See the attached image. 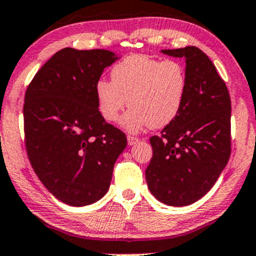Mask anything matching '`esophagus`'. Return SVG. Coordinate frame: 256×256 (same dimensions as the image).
<instances>
[{
	"mask_svg": "<svg viewBox=\"0 0 256 256\" xmlns=\"http://www.w3.org/2000/svg\"><path fill=\"white\" fill-rule=\"evenodd\" d=\"M127 142H128V145H129V146H132V145L136 144V142H139V139H138V138H136V136H127Z\"/></svg>",
	"mask_w": 256,
	"mask_h": 256,
	"instance_id": "1",
	"label": "esophagus"
}]
</instances>
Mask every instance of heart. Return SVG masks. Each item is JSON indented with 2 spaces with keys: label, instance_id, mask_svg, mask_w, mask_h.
<instances>
[{
  "label": "heart",
  "instance_id": "obj_1",
  "mask_svg": "<svg viewBox=\"0 0 256 256\" xmlns=\"http://www.w3.org/2000/svg\"><path fill=\"white\" fill-rule=\"evenodd\" d=\"M111 80L95 84L98 110L107 122L118 120L124 107L130 106L120 126L130 133L145 127L162 128L171 123L182 108L188 78L180 62L158 61L144 54H133L117 62Z\"/></svg>",
  "mask_w": 256,
  "mask_h": 256
}]
</instances>
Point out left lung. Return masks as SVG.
<instances>
[{
    "label": "left lung",
    "instance_id": "left-lung-1",
    "mask_svg": "<svg viewBox=\"0 0 256 256\" xmlns=\"http://www.w3.org/2000/svg\"><path fill=\"white\" fill-rule=\"evenodd\" d=\"M161 52L186 60L188 86L177 117L160 136H151L154 152L145 177L158 202L186 206L212 188L230 160V98L214 63L200 48Z\"/></svg>",
    "mask_w": 256,
    "mask_h": 256
}]
</instances>
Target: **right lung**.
I'll return each mask as SVG.
<instances>
[{
	"label": "right lung",
	"instance_id": "1",
	"mask_svg": "<svg viewBox=\"0 0 256 256\" xmlns=\"http://www.w3.org/2000/svg\"><path fill=\"white\" fill-rule=\"evenodd\" d=\"M120 58L108 50L63 48L26 89L23 114L30 164L46 189L64 204L100 200L127 146L124 133L101 117L95 96L104 70Z\"/></svg>",
	"mask_w": 256,
	"mask_h": 256
}]
</instances>
